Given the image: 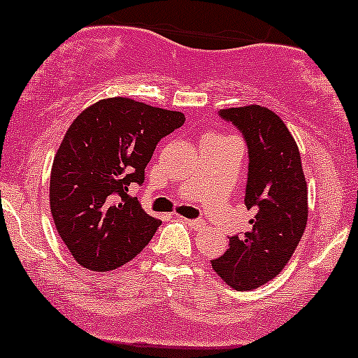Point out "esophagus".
Returning a JSON list of instances; mask_svg holds the SVG:
<instances>
[{"mask_svg":"<svg viewBox=\"0 0 358 358\" xmlns=\"http://www.w3.org/2000/svg\"><path fill=\"white\" fill-rule=\"evenodd\" d=\"M184 223H186L187 227L194 228V230H199V228H203L204 224H206L203 220H184Z\"/></svg>","mask_w":358,"mask_h":358,"instance_id":"34e87169","label":"esophagus"}]
</instances>
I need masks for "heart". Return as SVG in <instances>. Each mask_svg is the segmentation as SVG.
I'll return each instance as SVG.
<instances>
[{"instance_id": "b5f03b06", "label": "heart", "mask_w": 358, "mask_h": 358, "mask_svg": "<svg viewBox=\"0 0 358 358\" xmlns=\"http://www.w3.org/2000/svg\"><path fill=\"white\" fill-rule=\"evenodd\" d=\"M211 138H218V136H211Z\"/></svg>"}]
</instances>
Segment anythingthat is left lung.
Wrapping results in <instances>:
<instances>
[{
    "label": "left lung",
    "mask_w": 358,
    "mask_h": 358,
    "mask_svg": "<svg viewBox=\"0 0 358 358\" xmlns=\"http://www.w3.org/2000/svg\"><path fill=\"white\" fill-rule=\"evenodd\" d=\"M248 147L245 206L252 230L230 236L213 271L236 291H252L279 275L299 245L308 222V184L299 148L282 120L259 104L220 110Z\"/></svg>",
    "instance_id": "obj_1"
}]
</instances>
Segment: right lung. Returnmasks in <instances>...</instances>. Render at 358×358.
<instances>
[{"label": "right lung", "instance_id": "add662e5", "mask_svg": "<svg viewBox=\"0 0 358 358\" xmlns=\"http://www.w3.org/2000/svg\"><path fill=\"white\" fill-rule=\"evenodd\" d=\"M179 111L108 98L83 111L64 136L50 172V211L76 262L94 272L135 259L160 227L130 184L145 180L159 140L182 127Z\"/></svg>", "mask_w": 358, "mask_h": 358}]
</instances>
